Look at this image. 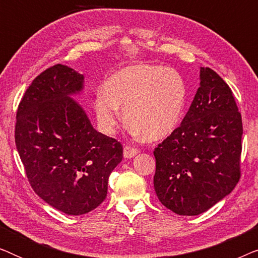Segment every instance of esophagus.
<instances>
[{
    "instance_id": "esophagus-1",
    "label": "esophagus",
    "mask_w": 258,
    "mask_h": 258,
    "mask_svg": "<svg viewBox=\"0 0 258 258\" xmlns=\"http://www.w3.org/2000/svg\"><path fill=\"white\" fill-rule=\"evenodd\" d=\"M139 153H140V150L137 149V148L126 146V147H124V150H123V156H124L125 158H132L134 156H136Z\"/></svg>"
}]
</instances>
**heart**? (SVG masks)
Wrapping results in <instances>:
<instances>
[{
    "label": "heart",
    "instance_id": "b5f03b06",
    "mask_svg": "<svg viewBox=\"0 0 258 258\" xmlns=\"http://www.w3.org/2000/svg\"><path fill=\"white\" fill-rule=\"evenodd\" d=\"M188 90L183 77L162 66L135 64L112 74L95 100L101 128L112 133L119 122L117 108L130 130L144 141L163 140L177 129Z\"/></svg>",
    "mask_w": 258,
    "mask_h": 258
}]
</instances>
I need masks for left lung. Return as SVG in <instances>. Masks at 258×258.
<instances>
[{
  "mask_svg": "<svg viewBox=\"0 0 258 258\" xmlns=\"http://www.w3.org/2000/svg\"><path fill=\"white\" fill-rule=\"evenodd\" d=\"M200 76L181 125L154 150L156 195L183 216L210 209L241 177L243 125L234 94L213 69L203 67Z\"/></svg>",
  "mask_w": 258,
  "mask_h": 258,
  "instance_id": "1",
  "label": "left lung"
}]
</instances>
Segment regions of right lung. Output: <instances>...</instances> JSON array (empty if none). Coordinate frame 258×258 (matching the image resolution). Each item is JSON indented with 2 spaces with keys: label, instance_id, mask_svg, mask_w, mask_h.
Returning a JSON list of instances; mask_svg holds the SVG:
<instances>
[{
  "label": "right lung",
  "instance_id": "obj_1",
  "mask_svg": "<svg viewBox=\"0 0 258 258\" xmlns=\"http://www.w3.org/2000/svg\"><path fill=\"white\" fill-rule=\"evenodd\" d=\"M83 75L63 64L45 69L16 112L15 143L31 188L49 206L83 215L103 202L108 178L123 158L117 140L96 132L70 97Z\"/></svg>",
  "mask_w": 258,
  "mask_h": 258
}]
</instances>
